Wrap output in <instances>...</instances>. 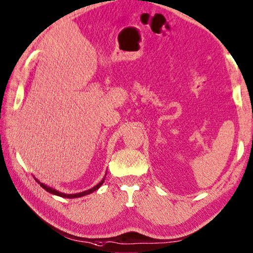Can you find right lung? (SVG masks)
I'll use <instances>...</instances> for the list:
<instances>
[{
  "label": "right lung",
  "instance_id": "right-lung-1",
  "mask_svg": "<svg viewBox=\"0 0 253 253\" xmlns=\"http://www.w3.org/2000/svg\"><path fill=\"white\" fill-rule=\"evenodd\" d=\"M106 174H107V172H106ZM35 178V177H34ZM105 178H106V175H105ZM105 178H103L101 181H100L97 186H94L93 188H92V189H89V190H85V191H83V192H79V194H70V195H66V194H63V192H59V191H57V190H55V189H53V188H50V187H48V186H46V184H43V183H42L39 181V180H37L35 178V180L36 181H37L39 184H40V187H42L43 189H45L46 191H48V192H50V194H53V195H57V196H61V197H64V198H78V197H82V196H85V195H89V194H91V192H93V191H95L97 189H99L100 187L102 186V183L105 182Z\"/></svg>",
  "mask_w": 253,
  "mask_h": 253
}]
</instances>
